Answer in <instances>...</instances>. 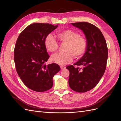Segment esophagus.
Returning a JSON list of instances; mask_svg holds the SVG:
<instances>
[{
	"label": "esophagus",
	"instance_id": "34e87169",
	"mask_svg": "<svg viewBox=\"0 0 121 121\" xmlns=\"http://www.w3.org/2000/svg\"><path fill=\"white\" fill-rule=\"evenodd\" d=\"M60 69H65V66H61Z\"/></svg>",
	"mask_w": 121,
	"mask_h": 121
}]
</instances>
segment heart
<instances>
[{
  "instance_id": "heart-1",
  "label": "heart",
  "mask_w": 121,
  "mask_h": 121,
  "mask_svg": "<svg viewBox=\"0 0 121 121\" xmlns=\"http://www.w3.org/2000/svg\"><path fill=\"white\" fill-rule=\"evenodd\" d=\"M58 41L61 44H65L64 53L54 54L51 61L60 65L71 63L74 56L76 59L81 58L85 53L87 42L86 38L79 35L78 33L71 29L58 32L56 33ZM44 45L49 52H54L58 49V44L52 34H48L44 39Z\"/></svg>"
}]
</instances>
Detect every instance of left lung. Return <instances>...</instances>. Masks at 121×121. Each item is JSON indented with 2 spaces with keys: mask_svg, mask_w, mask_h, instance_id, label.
I'll use <instances>...</instances> for the list:
<instances>
[{
  "mask_svg": "<svg viewBox=\"0 0 121 121\" xmlns=\"http://www.w3.org/2000/svg\"><path fill=\"white\" fill-rule=\"evenodd\" d=\"M85 34L87 47L84 56L74 65L66 68L69 72V87L78 92H85L98 83L105 72L108 57L107 42L100 30L89 23H72Z\"/></svg>",
  "mask_w": 121,
  "mask_h": 121,
  "instance_id": "1",
  "label": "left lung"
}]
</instances>
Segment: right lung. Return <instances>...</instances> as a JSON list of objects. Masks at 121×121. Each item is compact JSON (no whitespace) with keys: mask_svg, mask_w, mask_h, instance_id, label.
Here are the masks:
<instances>
[{"mask_svg":"<svg viewBox=\"0 0 121 121\" xmlns=\"http://www.w3.org/2000/svg\"><path fill=\"white\" fill-rule=\"evenodd\" d=\"M57 27L58 25L32 24L21 33L17 40L14 49L16 71L25 85L36 92L52 88L53 76L60 71L56 63L44 64L49 57L44 39Z\"/></svg>","mask_w":121,"mask_h":121,"instance_id":"obj_1","label":"right lung"}]
</instances>
